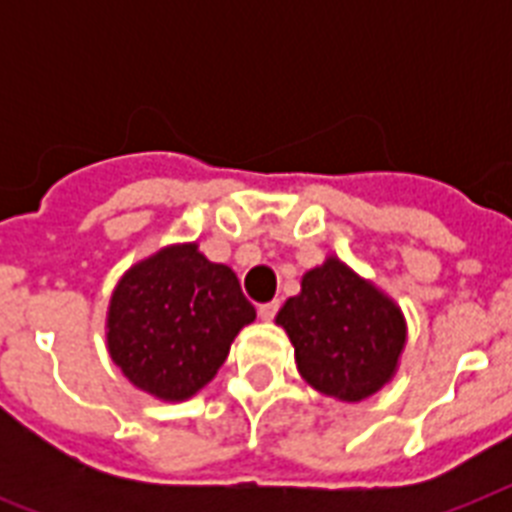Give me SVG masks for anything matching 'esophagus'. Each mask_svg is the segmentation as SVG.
<instances>
[{"mask_svg":"<svg viewBox=\"0 0 512 512\" xmlns=\"http://www.w3.org/2000/svg\"><path fill=\"white\" fill-rule=\"evenodd\" d=\"M276 313H279V300H273V303H265L257 308V316H260L263 321H271Z\"/></svg>","mask_w":512,"mask_h":512,"instance_id":"34e87169","label":"esophagus"}]
</instances>
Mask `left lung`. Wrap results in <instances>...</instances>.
<instances>
[{
	"instance_id": "left-lung-1",
	"label": "left lung",
	"mask_w": 512,
	"mask_h": 512,
	"mask_svg": "<svg viewBox=\"0 0 512 512\" xmlns=\"http://www.w3.org/2000/svg\"><path fill=\"white\" fill-rule=\"evenodd\" d=\"M276 324L295 345L303 380L348 404L393 380L406 342L401 308L337 257L305 273Z\"/></svg>"
}]
</instances>
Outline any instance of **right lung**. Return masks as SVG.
<instances>
[{
    "mask_svg": "<svg viewBox=\"0 0 512 512\" xmlns=\"http://www.w3.org/2000/svg\"><path fill=\"white\" fill-rule=\"evenodd\" d=\"M252 321L255 305L228 265L209 263L199 244H172L116 284L108 353L143 393L185 401L215 377L233 337Z\"/></svg>",
    "mask_w": 512,
    "mask_h": 512,
    "instance_id": "1",
    "label": "right lung"
}]
</instances>
